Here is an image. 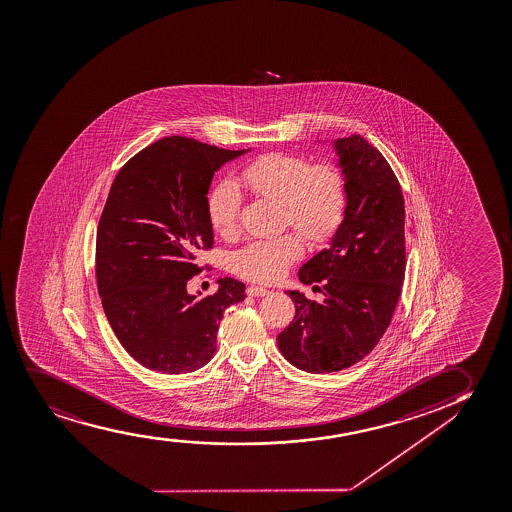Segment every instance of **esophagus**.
<instances>
[{
    "label": "esophagus",
    "mask_w": 512,
    "mask_h": 512,
    "mask_svg": "<svg viewBox=\"0 0 512 512\" xmlns=\"http://www.w3.org/2000/svg\"><path fill=\"white\" fill-rule=\"evenodd\" d=\"M269 293V290L267 288H262V286H248L247 288V295H250V297H265Z\"/></svg>",
    "instance_id": "34e87169"
}]
</instances>
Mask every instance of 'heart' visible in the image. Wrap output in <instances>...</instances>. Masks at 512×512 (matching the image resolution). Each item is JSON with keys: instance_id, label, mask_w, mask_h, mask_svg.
<instances>
[{"instance_id": "1", "label": "heart", "mask_w": 512, "mask_h": 512, "mask_svg": "<svg viewBox=\"0 0 512 512\" xmlns=\"http://www.w3.org/2000/svg\"><path fill=\"white\" fill-rule=\"evenodd\" d=\"M241 186L284 207V222L312 243L329 240L340 228L347 209V179L333 164L310 165L305 158L267 153L241 169ZM241 191L231 179L215 184L207 198L212 228L229 238L236 233ZM297 234L257 240L234 253V271L243 278L272 283L302 255Z\"/></svg>"}]
</instances>
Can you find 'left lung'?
<instances>
[{
    "label": "left lung",
    "instance_id": "1",
    "mask_svg": "<svg viewBox=\"0 0 512 512\" xmlns=\"http://www.w3.org/2000/svg\"><path fill=\"white\" fill-rule=\"evenodd\" d=\"M347 179L345 219L331 247L300 267L324 302L288 291L295 317L278 335L284 359L307 373H336L373 350L392 322L405 276L404 196L386 158L360 134L338 139ZM319 288V286H317Z\"/></svg>",
    "mask_w": 512,
    "mask_h": 512
}]
</instances>
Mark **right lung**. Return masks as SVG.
Masks as SVG:
<instances>
[{
	"label": "right lung",
	"instance_id": "obj_1",
	"mask_svg": "<svg viewBox=\"0 0 512 512\" xmlns=\"http://www.w3.org/2000/svg\"><path fill=\"white\" fill-rule=\"evenodd\" d=\"M245 152L169 136L115 176L96 231V284L115 336L141 366L164 374L205 366L224 310L247 297L233 278L219 279L214 295L188 291L203 271L198 255L214 245L207 214L214 172Z\"/></svg>",
	"mask_w": 512,
	"mask_h": 512
}]
</instances>
